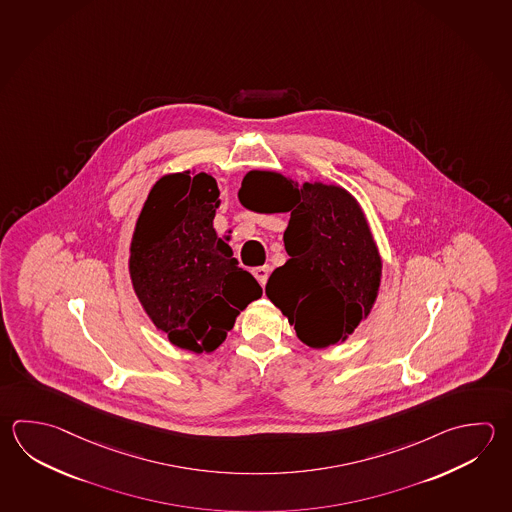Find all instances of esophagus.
<instances>
[{
  "instance_id": "esophagus-1",
  "label": "esophagus",
  "mask_w": 512,
  "mask_h": 512,
  "mask_svg": "<svg viewBox=\"0 0 512 512\" xmlns=\"http://www.w3.org/2000/svg\"><path fill=\"white\" fill-rule=\"evenodd\" d=\"M251 273H253V277L259 280V284L264 288V286H266V280L270 277V266H266V264H264V266H257V268L251 270Z\"/></svg>"
}]
</instances>
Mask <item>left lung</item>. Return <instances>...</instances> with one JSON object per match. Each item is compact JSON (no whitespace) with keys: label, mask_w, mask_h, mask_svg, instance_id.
<instances>
[{"label":"left lung","mask_w":512,"mask_h":512,"mask_svg":"<svg viewBox=\"0 0 512 512\" xmlns=\"http://www.w3.org/2000/svg\"><path fill=\"white\" fill-rule=\"evenodd\" d=\"M239 201L251 212H290L284 248L290 259L266 284L268 299L313 349L338 346L377 302L382 257L357 199L338 184L300 186L279 172L251 170Z\"/></svg>","instance_id":"left-lung-1"}]
</instances>
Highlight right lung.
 <instances>
[{"instance_id": "add662e5", "label": "right lung", "mask_w": 512, "mask_h": 512, "mask_svg": "<svg viewBox=\"0 0 512 512\" xmlns=\"http://www.w3.org/2000/svg\"><path fill=\"white\" fill-rule=\"evenodd\" d=\"M219 186L195 170L166 174L135 222L128 271L155 328L177 348L212 353L262 288L213 228Z\"/></svg>"}]
</instances>
